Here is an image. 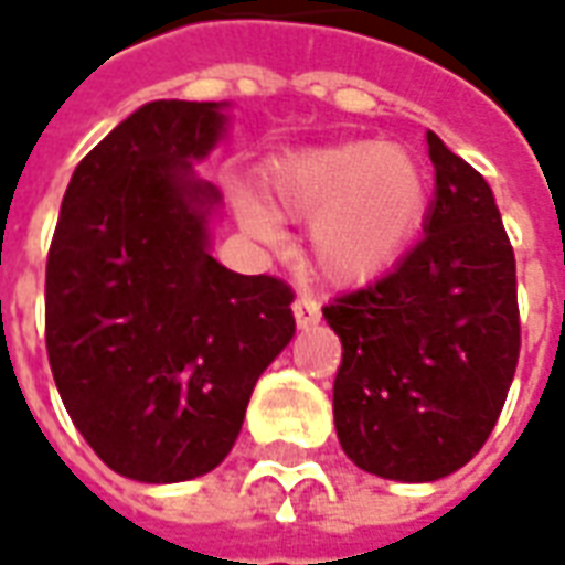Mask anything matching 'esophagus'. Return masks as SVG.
<instances>
[{
    "mask_svg": "<svg viewBox=\"0 0 565 565\" xmlns=\"http://www.w3.org/2000/svg\"><path fill=\"white\" fill-rule=\"evenodd\" d=\"M294 318L299 330H308L320 320V306L311 299V296H296L294 299Z\"/></svg>",
    "mask_w": 565,
    "mask_h": 565,
    "instance_id": "34e87169",
    "label": "esophagus"
}]
</instances>
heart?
I'll return each instance as SVG.
<instances>
[{"instance_id":"obj_1","label":"heart","mask_w":565,"mask_h":565,"mask_svg":"<svg viewBox=\"0 0 565 565\" xmlns=\"http://www.w3.org/2000/svg\"><path fill=\"white\" fill-rule=\"evenodd\" d=\"M424 166L379 141H344L302 150L269 178L271 209L308 221V250L323 278L360 284L391 269L426 214ZM247 233L275 245L278 221L257 199L238 202Z\"/></svg>"}]
</instances>
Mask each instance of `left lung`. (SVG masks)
<instances>
[{"instance_id":"8db88e82","label":"left lung","mask_w":565,"mask_h":565,"mask_svg":"<svg viewBox=\"0 0 565 565\" xmlns=\"http://www.w3.org/2000/svg\"><path fill=\"white\" fill-rule=\"evenodd\" d=\"M436 199L393 271L323 308L342 339V450L391 481H436L484 448L521 354L514 250L493 190L426 132Z\"/></svg>"}]
</instances>
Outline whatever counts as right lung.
Wrapping results in <instances>:
<instances>
[{
  "label": "right lung",
  "instance_id": "obj_1",
  "mask_svg": "<svg viewBox=\"0 0 565 565\" xmlns=\"http://www.w3.org/2000/svg\"><path fill=\"white\" fill-rule=\"evenodd\" d=\"M226 103L157 99L78 162L44 275V342L72 424L145 484L233 450L254 384L294 339L290 284L209 254L221 193L193 172Z\"/></svg>",
  "mask_w": 565,
  "mask_h": 565
}]
</instances>
